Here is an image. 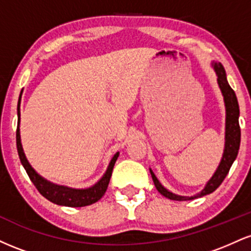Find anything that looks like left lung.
Instances as JSON below:
<instances>
[{
    "instance_id": "left-lung-1",
    "label": "left lung",
    "mask_w": 251,
    "mask_h": 251,
    "mask_svg": "<svg viewBox=\"0 0 251 251\" xmlns=\"http://www.w3.org/2000/svg\"><path fill=\"white\" fill-rule=\"evenodd\" d=\"M211 66L212 68H214L216 75H217L218 87L221 89L222 96H223L224 99V105H226V143H224L223 155H222L220 165L216 169L215 174L212 175V177L208 180V183L205 184L204 189L201 190V192H198L197 195L191 196V197L176 195L174 192L169 191L168 189L164 188L162 184H160V181L158 180L157 177H155L153 171L150 169L155 189L158 190L159 194H162L164 197L169 198V200L190 201L195 200V198L203 197V196L214 192L215 190L221 185L222 181L224 180V178L226 177L227 172H229L232 163L235 162L236 157H237L238 154V150H240L241 144V128L240 123H238L240 106H238L237 98H236L235 92L232 91V88L230 87V85L227 83L226 70H224V67L222 66V63L212 61Z\"/></svg>"
}]
</instances>
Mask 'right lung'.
<instances>
[{
	"instance_id": "obj_1",
	"label": "right lung",
	"mask_w": 251,
	"mask_h": 251,
	"mask_svg": "<svg viewBox=\"0 0 251 251\" xmlns=\"http://www.w3.org/2000/svg\"><path fill=\"white\" fill-rule=\"evenodd\" d=\"M21 97L22 91L19 98V103H17V119H19V125H17L16 129L17 152H19L20 160H21V164L24 165L25 172L29 176L30 180L33 181L34 185H35L36 189L39 190L40 194H41L45 198H47L48 201H50L51 203L57 204V205L71 206V208L87 206L99 201L100 198L105 195L106 190H107L109 179H111L112 176V171H113L114 168V164H116L118 157H119V152H117V153L113 155V158H112L111 162H109L107 170H106V172L103 174L102 177L100 178L94 185L89 186V188L74 189L66 185H59V184L51 183V181L47 180L33 169V166L30 165L27 157H25L24 148H22L21 134H20V116H21V114H20V105H21Z\"/></svg>"
}]
</instances>
